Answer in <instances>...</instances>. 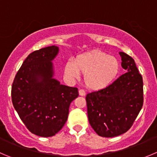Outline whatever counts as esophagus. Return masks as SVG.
Segmentation results:
<instances>
[{"label": "esophagus", "mask_w": 157, "mask_h": 157, "mask_svg": "<svg viewBox=\"0 0 157 157\" xmlns=\"http://www.w3.org/2000/svg\"><path fill=\"white\" fill-rule=\"evenodd\" d=\"M85 94V90H83V89H80V90H79V94H80V96H84Z\"/></svg>", "instance_id": "obj_1"}]
</instances>
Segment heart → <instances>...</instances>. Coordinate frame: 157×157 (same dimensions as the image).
I'll use <instances>...</instances> for the list:
<instances>
[{
  "mask_svg": "<svg viewBox=\"0 0 157 157\" xmlns=\"http://www.w3.org/2000/svg\"><path fill=\"white\" fill-rule=\"evenodd\" d=\"M120 70L119 61L115 57L98 50L81 54L65 66V74L71 78H79L80 73L85 74V84L91 90H100L112 84Z\"/></svg>",
  "mask_w": 157,
  "mask_h": 157,
  "instance_id": "heart-1",
  "label": "heart"
}]
</instances>
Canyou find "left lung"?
<instances>
[{
    "label": "left lung",
    "instance_id": "obj_1",
    "mask_svg": "<svg viewBox=\"0 0 157 157\" xmlns=\"http://www.w3.org/2000/svg\"><path fill=\"white\" fill-rule=\"evenodd\" d=\"M126 73L112 84L86 96L90 125L98 136L115 137L132 127L143 105V81L135 60L119 52Z\"/></svg>",
    "mask_w": 157,
    "mask_h": 157
}]
</instances>
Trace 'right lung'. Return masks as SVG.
I'll return each mask as SVG.
<instances>
[{
  "instance_id": "right-lung-1",
  "label": "right lung",
  "mask_w": 157,
  "mask_h": 157,
  "mask_svg": "<svg viewBox=\"0 0 157 157\" xmlns=\"http://www.w3.org/2000/svg\"><path fill=\"white\" fill-rule=\"evenodd\" d=\"M59 52L56 45L28 56L11 87L14 109L26 128L42 137L56 134L65 125L70 105L79 95L77 87L63 85L53 77L52 61Z\"/></svg>"
}]
</instances>
